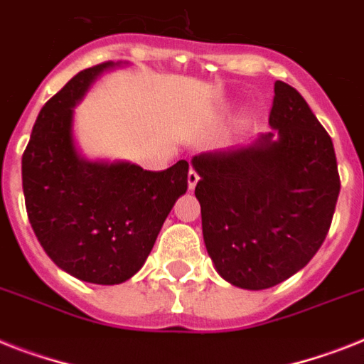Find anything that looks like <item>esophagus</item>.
I'll list each match as a JSON object with an SVG mask.
<instances>
[{"label": "esophagus", "mask_w": 364, "mask_h": 364, "mask_svg": "<svg viewBox=\"0 0 364 364\" xmlns=\"http://www.w3.org/2000/svg\"><path fill=\"white\" fill-rule=\"evenodd\" d=\"M197 182H199V175H197V171H189L188 173V188L189 189H195V186H197Z\"/></svg>", "instance_id": "esophagus-1"}]
</instances>
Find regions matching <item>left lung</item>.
I'll use <instances>...</instances> for the list:
<instances>
[{"mask_svg": "<svg viewBox=\"0 0 364 364\" xmlns=\"http://www.w3.org/2000/svg\"><path fill=\"white\" fill-rule=\"evenodd\" d=\"M272 132L195 156L203 238L227 283L264 290L305 268L327 236L341 178L333 141L309 104L275 81Z\"/></svg>", "mask_w": 364, "mask_h": 364, "instance_id": "left-lung-1", "label": "left lung"}]
</instances>
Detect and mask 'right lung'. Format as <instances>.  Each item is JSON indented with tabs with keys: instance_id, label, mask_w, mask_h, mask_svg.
Here are the masks:
<instances>
[{
	"instance_id": "add662e5",
	"label": "right lung",
	"mask_w": 364,
	"mask_h": 364,
	"mask_svg": "<svg viewBox=\"0 0 364 364\" xmlns=\"http://www.w3.org/2000/svg\"><path fill=\"white\" fill-rule=\"evenodd\" d=\"M85 68L38 113L22 156L29 223L46 255L72 277L121 284L150 255L161 225L188 189L189 164L145 171L130 161L87 160L74 141V107L100 74Z\"/></svg>"
}]
</instances>
